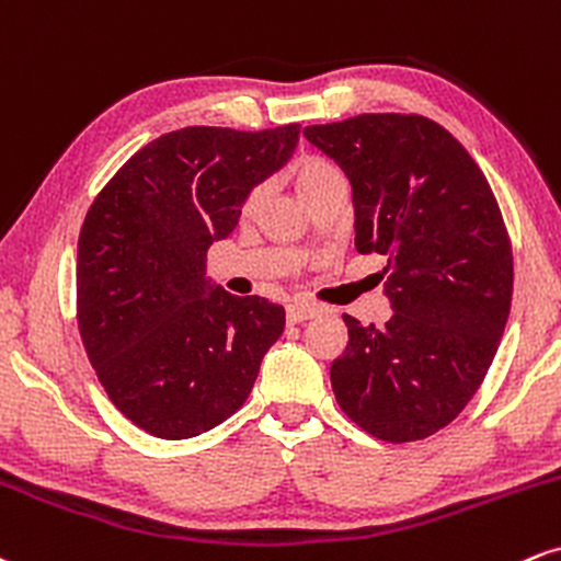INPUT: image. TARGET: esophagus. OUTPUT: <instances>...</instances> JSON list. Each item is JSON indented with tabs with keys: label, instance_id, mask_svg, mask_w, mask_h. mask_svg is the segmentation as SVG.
<instances>
[{
	"label": "esophagus",
	"instance_id": "34e87169",
	"mask_svg": "<svg viewBox=\"0 0 561 561\" xmlns=\"http://www.w3.org/2000/svg\"><path fill=\"white\" fill-rule=\"evenodd\" d=\"M318 314H320V309L312 305H291L286 309L288 322H307V320L318 318Z\"/></svg>",
	"mask_w": 561,
	"mask_h": 561
}]
</instances>
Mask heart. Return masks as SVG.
I'll return each mask as SVG.
<instances>
[{
	"instance_id": "obj_1",
	"label": "heart",
	"mask_w": 561,
	"mask_h": 561,
	"mask_svg": "<svg viewBox=\"0 0 561 561\" xmlns=\"http://www.w3.org/2000/svg\"><path fill=\"white\" fill-rule=\"evenodd\" d=\"M291 178H294V186H296V191H299L301 199H307L309 194H314V191H320L322 186H331V183H344L341 170L335 168L333 162L320 160V157H301V160L294 164ZM262 199H265V186L252 188V194L247 196L243 209H247V213H252V209L260 207Z\"/></svg>"
}]
</instances>
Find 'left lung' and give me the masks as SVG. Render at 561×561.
<instances>
[{"instance_id":"obj_1","label":"left lung","mask_w":561,"mask_h":561,"mask_svg":"<svg viewBox=\"0 0 561 561\" xmlns=\"http://www.w3.org/2000/svg\"><path fill=\"white\" fill-rule=\"evenodd\" d=\"M305 136L352 183L354 243L386 256L391 301L380 328L344 314L335 401L380 440L433 436L476 397L510 318L515 273L496 196L462 144L423 115H357Z\"/></svg>"}]
</instances>
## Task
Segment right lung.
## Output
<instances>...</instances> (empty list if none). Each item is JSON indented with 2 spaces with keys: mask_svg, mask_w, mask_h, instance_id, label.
Instances as JSON below:
<instances>
[{
  "mask_svg": "<svg viewBox=\"0 0 561 561\" xmlns=\"http://www.w3.org/2000/svg\"><path fill=\"white\" fill-rule=\"evenodd\" d=\"M299 125L191 128L138 149L99 191L78 236V328L112 404L157 438L213 431L252 393L286 309L207 278L254 186L280 170Z\"/></svg>",
  "mask_w": 561,
  "mask_h": 561,
  "instance_id": "right-lung-1",
  "label": "right lung"
}]
</instances>
